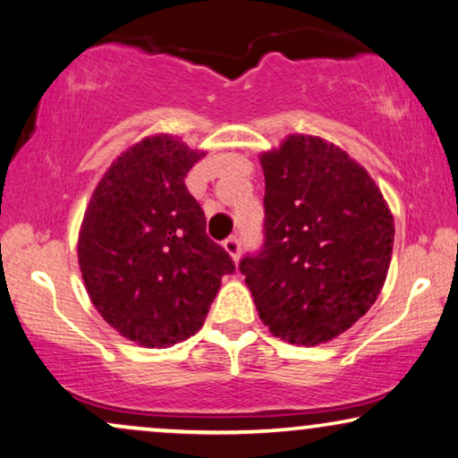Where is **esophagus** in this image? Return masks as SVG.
I'll return each instance as SVG.
<instances>
[{"label":"esophagus","mask_w":458,"mask_h":458,"mask_svg":"<svg viewBox=\"0 0 458 458\" xmlns=\"http://www.w3.org/2000/svg\"><path fill=\"white\" fill-rule=\"evenodd\" d=\"M224 251L230 255L234 261H239L241 258V241L236 236H230V239L224 241Z\"/></svg>","instance_id":"esophagus-1"}]
</instances>
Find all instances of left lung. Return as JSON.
<instances>
[{
	"label": "left lung",
	"instance_id": "left-lung-1",
	"mask_svg": "<svg viewBox=\"0 0 458 458\" xmlns=\"http://www.w3.org/2000/svg\"><path fill=\"white\" fill-rule=\"evenodd\" d=\"M266 242L241 261L259 318L293 345L356 325L386 284L394 216L367 169L318 136L291 133L259 155Z\"/></svg>",
	"mask_w": 458,
	"mask_h": 458
}]
</instances>
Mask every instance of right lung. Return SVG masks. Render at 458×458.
<instances>
[{"label": "right lung", "mask_w": 458, "mask_h": 458, "mask_svg": "<svg viewBox=\"0 0 458 458\" xmlns=\"http://www.w3.org/2000/svg\"><path fill=\"white\" fill-rule=\"evenodd\" d=\"M203 157L172 133L146 136L114 158L83 213L77 259L85 291L121 337L142 347L197 333L222 276L234 272L184 184Z\"/></svg>", "instance_id": "right-lung-1"}]
</instances>
